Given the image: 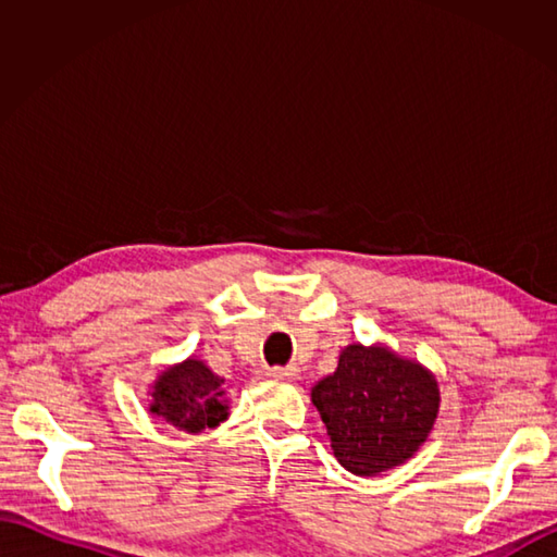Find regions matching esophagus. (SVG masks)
Wrapping results in <instances>:
<instances>
[{"instance_id": "esophagus-1", "label": "esophagus", "mask_w": 557, "mask_h": 557, "mask_svg": "<svg viewBox=\"0 0 557 557\" xmlns=\"http://www.w3.org/2000/svg\"><path fill=\"white\" fill-rule=\"evenodd\" d=\"M268 375L275 377V381H294L299 371L294 366H272V369H268Z\"/></svg>"}]
</instances>
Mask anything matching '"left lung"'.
<instances>
[{
  "label": "left lung",
  "mask_w": 557,
  "mask_h": 557,
  "mask_svg": "<svg viewBox=\"0 0 557 557\" xmlns=\"http://www.w3.org/2000/svg\"><path fill=\"white\" fill-rule=\"evenodd\" d=\"M311 399L337 461L357 476L395 469L425 443L441 407L435 375L393 349L349 345Z\"/></svg>",
  "instance_id": "8db88e82"
}]
</instances>
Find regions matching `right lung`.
<instances>
[{
  "label": "right lung",
  "instance_id": "obj_1",
  "mask_svg": "<svg viewBox=\"0 0 557 557\" xmlns=\"http://www.w3.org/2000/svg\"><path fill=\"white\" fill-rule=\"evenodd\" d=\"M222 383L220 375L194 357L170 366L152 385L150 413L186 433L215 429L230 417Z\"/></svg>",
  "mask_w": 557,
  "mask_h": 557
}]
</instances>
